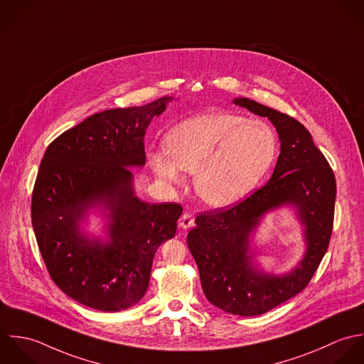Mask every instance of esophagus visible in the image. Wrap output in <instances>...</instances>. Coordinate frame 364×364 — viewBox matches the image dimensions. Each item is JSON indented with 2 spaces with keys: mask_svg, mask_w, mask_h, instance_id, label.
<instances>
[{
  "mask_svg": "<svg viewBox=\"0 0 364 364\" xmlns=\"http://www.w3.org/2000/svg\"><path fill=\"white\" fill-rule=\"evenodd\" d=\"M178 223H180V226H181L183 229H188V228H191V226L194 225V214H193V213L186 211V213L180 217Z\"/></svg>",
  "mask_w": 364,
  "mask_h": 364,
  "instance_id": "1",
  "label": "esophagus"
}]
</instances>
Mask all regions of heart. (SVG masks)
<instances>
[{"label": "heart", "instance_id": "b5f03b06", "mask_svg": "<svg viewBox=\"0 0 364 364\" xmlns=\"http://www.w3.org/2000/svg\"><path fill=\"white\" fill-rule=\"evenodd\" d=\"M277 154L274 129L262 119L232 112H205L177 124L166 147L150 150L156 176L178 183L194 171L198 196L210 205L226 207L249 194Z\"/></svg>", "mask_w": 364, "mask_h": 364}]
</instances>
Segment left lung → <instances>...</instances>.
I'll return each instance as SVG.
<instances>
[{
  "label": "left lung",
  "instance_id": "left-lung-1",
  "mask_svg": "<svg viewBox=\"0 0 364 364\" xmlns=\"http://www.w3.org/2000/svg\"><path fill=\"white\" fill-rule=\"evenodd\" d=\"M233 102L273 122L282 153L269 183L229 208L200 214L187 243L207 299L225 312L255 316L301 292L315 274L333 229L336 180L301 122L249 98H236ZM282 203H294L299 208L306 225L307 253L290 275L274 278L251 266V257L247 255L248 233L264 212Z\"/></svg>",
  "mask_w": 364,
  "mask_h": 364
}]
</instances>
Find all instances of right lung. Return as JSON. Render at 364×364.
Here are the masks:
<instances>
[{
    "label": "right lung",
    "mask_w": 364,
    "mask_h": 364,
    "mask_svg": "<svg viewBox=\"0 0 364 364\" xmlns=\"http://www.w3.org/2000/svg\"><path fill=\"white\" fill-rule=\"evenodd\" d=\"M170 100L98 112L45 151L32 191L36 242L56 286L85 306L112 312L139 302L157 247L176 235L183 207L138 200L128 168L145 164L146 128ZM97 200L112 208L107 245L77 233V220Z\"/></svg>",
    "instance_id": "right-lung-1"
}]
</instances>
